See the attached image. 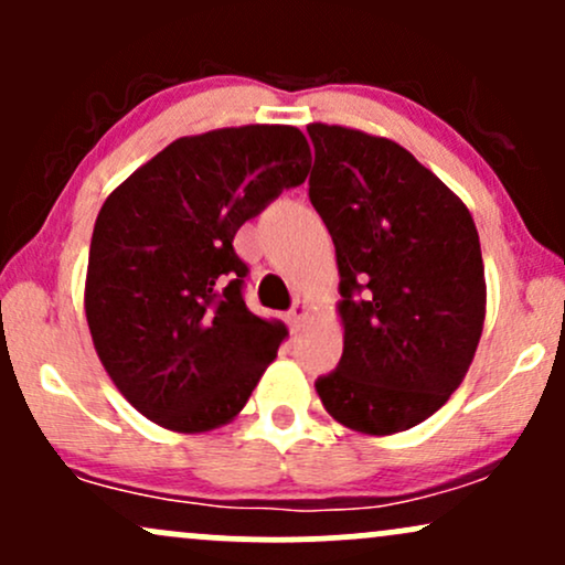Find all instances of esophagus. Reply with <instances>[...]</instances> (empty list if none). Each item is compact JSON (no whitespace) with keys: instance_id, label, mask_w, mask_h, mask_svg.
<instances>
[{"instance_id":"1","label":"esophagus","mask_w":565,"mask_h":565,"mask_svg":"<svg viewBox=\"0 0 565 565\" xmlns=\"http://www.w3.org/2000/svg\"><path fill=\"white\" fill-rule=\"evenodd\" d=\"M310 316V305L305 302V300H297L295 302V308L289 310V321H291V327H300V323L308 319Z\"/></svg>"}]
</instances>
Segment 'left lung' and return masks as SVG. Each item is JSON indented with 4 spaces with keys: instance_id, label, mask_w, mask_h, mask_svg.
<instances>
[{
    "instance_id": "8db88e82",
    "label": "left lung",
    "mask_w": 565,
    "mask_h": 565,
    "mask_svg": "<svg viewBox=\"0 0 565 565\" xmlns=\"http://www.w3.org/2000/svg\"><path fill=\"white\" fill-rule=\"evenodd\" d=\"M310 201L334 242L342 359L316 382L364 436L425 423L462 385L481 342L486 276L465 201L398 142L308 125Z\"/></svg>"
}]
</instances>
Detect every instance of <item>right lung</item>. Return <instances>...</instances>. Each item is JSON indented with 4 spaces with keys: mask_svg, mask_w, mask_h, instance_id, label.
<instances>
[{
    "mask_svg": "<svg viewBox=\"0 0 565 565\" xmlns=\"http://www.w3.org/2000/svg\"><path fill=\"white\" fill-rule=\"evenodd\" d=\"M297 127L244 125L178 138L108 193L84 278L93 345L119 393L172 433L238 417L287 327L246 308L233 238L305 183Z\"/></svg>",
    "mask_w": 565,
    "mask_h": 565,
    "instance_id": "1",
    "label": "right lung"
}]
</instances>
